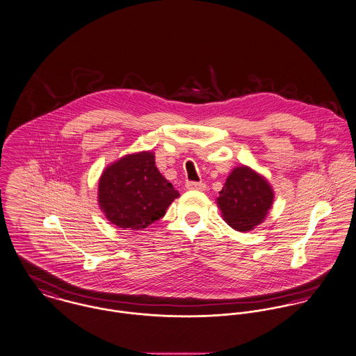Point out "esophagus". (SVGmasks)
Wrapping results in <instances>:
<instances>
[{"instance_id":"34e87169","label":"esophagus","mask_w":356,"mask_h":356,"mask_svg":"<svg viewBox=\"0 0 356 356\" xmlns=\"http://www.w3.org/2000/svg\"><path fill=\"white\" fill-rule=\"evenodd\" d=\"M186 187H187V190H194V191H204L206 190V184L204 183H202V181H187V184H186Z\"/></svg>"}]
</instances>
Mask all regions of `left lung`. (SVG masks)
Returning <instances> with one entry per match:
<instances>
[{
  "instance_id": "obj_1",
  "label": "left lung",
  "mask_w": 356,
  "mask_h": 356,
  "mask_svg": "<svg viewBox=\"0 0 356 356\" xmlns=\"http://www.w3.org/2000/svg\"><path fill=\"white\" fill-rule=\"evenodd\" d=\"M275 191L265 176L247 165L232 169L217 197L224 221L237 232L262 224L272 209Z\"/></svg>"
}]
</instances>
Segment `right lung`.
I'll return each mask as SVG.
<instances>
[{"instance_id":"obj_1","label":"right lung","mask_w":356,"mask_h":356,"mask_svg":"<svg viewBox=\"0 0 356 356\" xmlns=\"http://www.w3.org/2000/svg\"><path fill=\"white\" fill-rule=\"evenodd\" d=\"M180 197L156 166L153 152H138L108 165L98 181V204L118 228L142 231Z\"/></svg>"}]
</instances>
